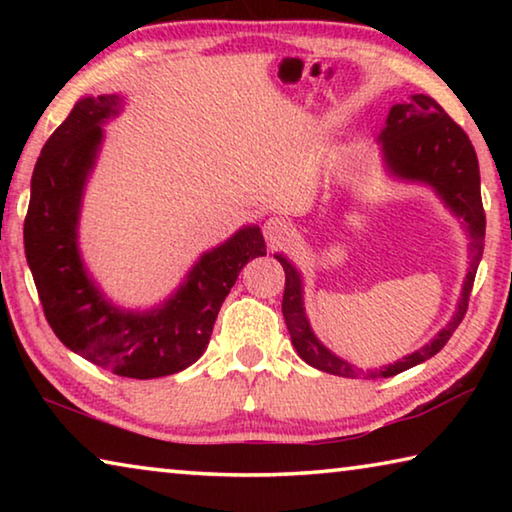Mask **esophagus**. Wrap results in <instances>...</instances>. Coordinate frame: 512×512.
I'll list each match as a JSON object with an SVG mask.
<instances>
[{
	"mask_svg": "<svg viewBox=\"0 0 512 512\" xmlns=\"http://www.w3.org/2000/svg\"><path fill=\"white\" fill-rule=\"evenodd\" d=\"M262 232H264V237H266V244L271 246V248L284 246L291 239V235H293L291 225L284 221V219H280V216H271V219H266L264 225H262Z\"/></svg>",
	"mask_w": 512,
	"mask_h": 512,
	"instance_id": "obj_1",
	"label": "esophagus"
}]
</instances>
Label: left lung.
<instances>
[{
    "label": "left lung",
    "instance_id": "8db88e82",
    "mask_svg": "<svg viewBox=\"0 0 512 512\" xmlns=\"http://www.w3.org/2000/svg\"><path fill=\"white\" fill-rule=\"evenodd\" d=\"M377 142L381 146V164H384L388 176L393 180H402V183L429 187L443 201L447 210L461 221L465 235L470 239V244H467V259L470 262H467L461 296H458L456 309L452 318L447 320V325L420 350L406 354V357L388 363V366L368 370L363 375L366 379L393 377L397 372H404L431 359L433 354L445 348L449 336L461 325L467 311V300H470L485 239L479 160H476L470 137L436 101L427 94H411L409 101L395 103L388 112L386 126L381 128ZM273 257L282 264L284 275H287L282 314L298 357L307 361L309 366L329 372V375L359 377V372L363 370L341 359L339 354H334L311 329L305 311V282H302L298 266L282 253H275Z\"/></svg>",
    "mask_w": 512,
    "mask_h": 512
}]
</instances>
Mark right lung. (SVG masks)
I'll use <instances>...</instances> for the list:
<instances>
[{
  "label": "right lung",
  "instance_id": "obj_1",
  "mask_svg": "<svg viewBox=\"0 0 512 512\" xmlns=\"http://www.w3.org/2000/svg\"><path fill=\"white\" fill-rule=\"evenodd\" d=\"M121 108V94L83 97L42 146L24 219V253L47 323L65 348L119 377L155 379L201 359L239 271L264 257L266 244L259 225H244L205 250L158 305H115L83 262L79 223L85 185L106 137L103 124Z\"/></svg>",
  "mask_w": 512,
  "mask_h": 512
}]
</instances>
